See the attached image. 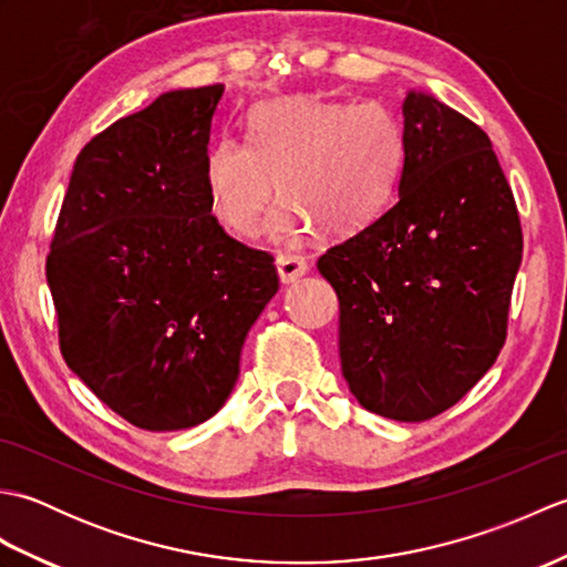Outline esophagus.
Returning a JSON list of instances; mask_svg holds the SVG:
<instances>
[{
	"instance_id": "1",
	"label": "esophagus",
	"mask_w": 567,
	"mask_h": 567,
	"mask_svg": "<svg viewBox=\"0 0 567 567\" xmlns=\"http://www.w3.org/2000/svg\"><path fill=\"white\" fill-rule=\"evenodd\" d=\"M275 265H277V277H280L282 285L297 282L299 277H302L309 270L307 260L299 258V256H292V252H282V256H277Z\"/></svg>"
}]
</instances>
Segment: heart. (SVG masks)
Instances as JSON below:
<instances>
[{"mask_svg": "<svg viewBox=\"0 0 567 567\" xmlns=\"http://www.w3.org/2000/svg\"><path fill=\"white\" fill-rule=\"evenodd\" d=\"M404 138L380 102L277 100L250 116L248 141L221 138L207 158V183L221 221L238 236L258 231L262 212L287 240L315 226L343 238L368 226L390 202L402 171Z\"/></svg>", "mask_w": 567, "mask_h": 567, "instance_id": "obj_1", "label": "heart"}]
</instances>
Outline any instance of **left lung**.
Here are the masks:
<instances>
[{
	"label": "left lung",
	"instance_id": "obj_1",
	"mask_svg": "<svg viewBox=\"0 0 567 567\" xmlns=\"http://www.w3.org/2000/svg\"><path fill=\"white\" fill-rule=\"evenodd\" d=\"M400 195L319 258L339 295V353L368 412L426 421L495 365L522 265V221L487 134L409 90Z\"/></svg>",
	"mask_w": 567,
	"mask_h": 567
}]
</instances>
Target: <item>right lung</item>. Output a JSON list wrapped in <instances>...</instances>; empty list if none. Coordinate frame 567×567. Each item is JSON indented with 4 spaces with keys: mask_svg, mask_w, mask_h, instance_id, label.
Here are the masks:
<instances>
[{
    "mask_svg": "<svg viewBox=\"0 0 567 567\" xmlns=\"http://www.w3.org/2000/svg\"><path fill=\"white\" fill-rule=\"evenodd\" d=\"M224 84L173 90L78 155L45 277L68 368L128 424L214 416L275 297L272 256L212 212L209 134Z\"/></svg>",
    "mask_w": 567,
    "mask_h": 567,
    "instance_id": "right-lung-1",
    "label": "right lung"
}]
</instances>
